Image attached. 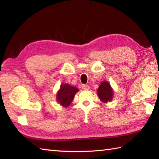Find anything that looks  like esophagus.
I'll list each match as a JSON object with an SVG mask.
<instances>
[{
    "label": "esophagus",
    "instance_id": "34e87169",
    "mask_svg": "<svg viewBox=\"0 0 159 159\" xmlns=\"http://www.w3.org/2000/svg\"><path fill=\"white\" fill-rule=\"evenodd\" d=\"M82 88H83V90H88L90 89V86L88 85H87V84H84V85H82Z\"/></svg>",
    "mask_w": 159,
    "mask_h": 159
}]
</instances>
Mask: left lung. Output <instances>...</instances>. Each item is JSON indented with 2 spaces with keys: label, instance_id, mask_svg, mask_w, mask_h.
<instances>
[{
  "label": "left lung",
  "instance_id": "8db88e82",
  "mask_svg": "<svg viewBox=\"0 0 159 159\" xmlns=\"http://www.w3.org/2000/svg\"><path fill=\"white\" fill-rule=\"evenodd\" d=\"M98 96L100 100L104 103H107L111 101L114 98V90L108 81H102L100 83L98 88Z\"/></svg>",
  "mask_w": 159,
  "mask_h": 159
}]
</instances>
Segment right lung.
<instances>
[{
	"label": "right lung",
	"mask_w": 159,
	"mask_h": 159,
	"mask_svg": "<svg viewBox=\"0 0 159 159\" xmlns=\"http://www.w3.org/2000/svg\"><path fill=\"white\" fill-rule=\"evenodd\" d=\"M77 88L67 83H62L57 93V101L61 107H68L74 100L75 95L79 92Z\"/></svg>",
	"instance_id": "1"
}]
</instances>
